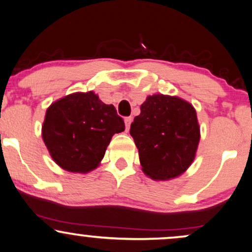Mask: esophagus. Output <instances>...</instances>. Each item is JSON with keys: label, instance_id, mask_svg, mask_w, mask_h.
<instances>
[{"label": "esophagus", "instance_id": "1", "mask_svg": "<svg viewBox=\"0 0 252 252\" xmlns=\"http://www.w3.org/2000/svg\"><path fill=\"white\" fill-rule=\"evenodd\" d=\"M131 122H132V117H131V116L126 117V119H124V123H126V131H128V130H129L130 124H131Z\"/></svg>", "mask_w": 252, "mask_h": 252}]
</instances>
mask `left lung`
I'll return each instance as SVG.
<instances>
[{
  "label": "left lung",
  "instance_id": "8db88e82",
  "mask_svg": "<svg viewBox=\"0 0 252 252\" xmlns=\"http://www.w3.org/2000/svg\"><path fill=\"white\" fill-rule=\"evenodd\" d=\"M146 176L173 179L190 166L200 141L196 111L178 96L155 94L146 97L141 114L130 126Z\"/></svg>",
  "mask_w": 252,
  "mask_h": 252
}]
</instances>
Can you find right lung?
<instances>
[{
  "label": "right lung",
  "mask_w": 252,
  "mask_h": 252,
  "mask_svg": "<svg viewBox=\"0 0 252 252\" xmlns=\"http://www.w3.org/2000/svg\"><path fill=\"white\" fill-rule=\"evenodd\" d=\"M124 129L113 104L103 103L94 92H78L47 108L41 136L60 167L87 173L102 160L111 137Z\"/></svg>",
  "instance_id": "obj_1"
}]
</instances>
